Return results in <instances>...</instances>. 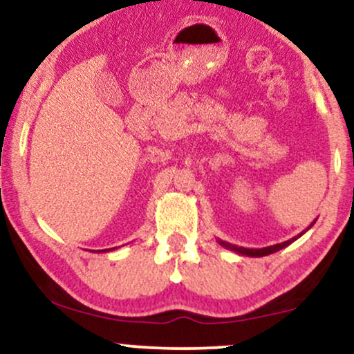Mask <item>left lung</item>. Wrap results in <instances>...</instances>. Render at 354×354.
<instances>
[{
	"label": "left lung",
	"mask_w": 354,
	"mask_h": 354,
	"mask_svg": "<svg viewBox=\"0 0 354 354\" xmlns=\"http://www.w3.org/2000/svg\"><path fill=\"white\" fill-rule=\"evenodd\" d=\"M315 221H316V219H315ZM315 221H313L311 225L308 226V228L303 231V233H299L298 236H295V238L288 239V241L278 243V245H273V246H266V248H243V246L231 245V243H226V241H223V239H218V243H219V245H221L223 248H226V250H231V251H234V253H238V254H241V256H251V258H261V256L273 254V253H276V251H279V250H283V248L290 246L291 243L296 241V239H298L299 236H303V234L306 233V231L310 230L313 225H315Z\"/></svg>",
	"instance_id": "left-lung-1"
}]
</instances>
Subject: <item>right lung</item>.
<instances>
[{"label":"right lung","mask_w":354,"mask_h":354,"mask_svg":"<svg viewBox=\"0 0 354 354\" xmlns=\"http://www.w3.org/2000/svg\"><path fill=\"white\" fill-rule=\"evenodd\" d=\"M109 250H115V248H109ZM109 250H108V251H109ZM104 251H106V250H104ZM100 253H101V251H100Z\"/></svg>","instance_id":"right-lung-1"}]
</instances>
